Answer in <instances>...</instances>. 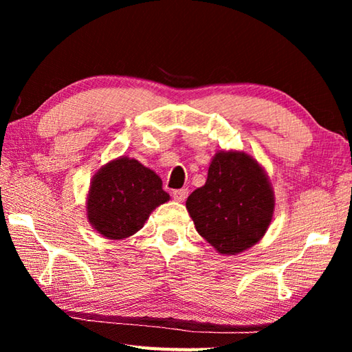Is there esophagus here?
<instances>
[{"label":"esophagus","mask_w":352,"mask_h":352,"mask_svg":"<svg viewBox=\"0 0 352 352\" xmlns=\"http://www.w3.org/2000/svg\"><path fill=\"white\" fill-rule=\"evenodd\" d=\"M188 194H189L188 188H182V189H175L174 192H172V197H174L177 201H183L188 197Z\"/></svg>","instance_id":"obj_1"}]
</instances>
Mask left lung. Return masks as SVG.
Segmentation results:
<instances>
[{
  "mask_svg": "<svg viewBox=\"0 0 352 352\" xmlns=\"http://www.w3.org/2000/svg\"><path fill=\"white\" fill-rule=\"evenodd\" d=\"M195 230L220 254H239L269 230L275 192L264 168L252 155L219 151L206 183L186 200Z\"/></svg>",
  "mask_w": 352,
  "mask_h": 352,
  "instance_id": "1",
  "label": "left lung"
}]
</instances>
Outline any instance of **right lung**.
<instances>
[{
    "label": "right lung",
    "instance_id": "obj_1",
    "mask_svg": "<svg viewBox=\"0 0 352 352\" xmlns=\"http://www.w3.org/2000/svg\"><path fill=\"white\" fill-rule=\"evenodd\" d=\"M169 199L152 169L135 158L119 157L93 175L87 219L100 236L121 241L140 231L155 208Z\"/></svg>",
    "mask_w": 352,
    "mask_h": 352
}]
</instances>
